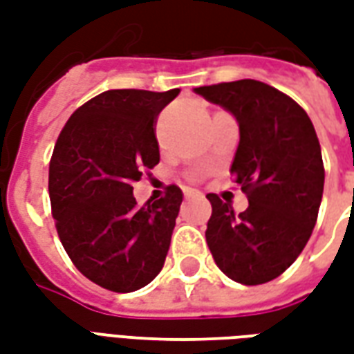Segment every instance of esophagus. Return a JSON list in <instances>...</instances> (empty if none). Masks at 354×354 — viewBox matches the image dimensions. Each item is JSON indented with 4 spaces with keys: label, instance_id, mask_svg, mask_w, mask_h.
I'll use <instances>...</instances> for the list:
<instances>
[{
    "label": "esophagus",
    "instance_id": "34e87169",
    "mask_svg": "<svg viewBox=\"0 0 354 354\" xmlns=\"http://www.w3.org/2000/svg\"><path fill=\"white\" fill-rule=\"evenodd\" d=\"M184 195H185V199H189V197H193V195H195V192H193V189H189V187H185Z\"/></svg>",
    "mask_w": 354,
    "mask_h": 354
}]
</instances>
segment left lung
<instances>
[{
    "label": "left lung",
    "instance_id": "8db88e82",
    "mask_svg": "<svg viewBox=\"0 0 354 354\" xmlns=\"http://www.w3.org/2000/svg\"><path fill=\"white\" fill-rule=\"evenodd\" d=\"M195 93L239 121L231 174L248 197V208L237 214L231 201L208 193V248L235 282L273 281L301 254L319 216L324 165L315 127L296 100L261 81L218 83Z\"/></svg>",
    "mask_w": 354,
    "mask_h": 354
}]
</instances>
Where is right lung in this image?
Listing matches in <instances>:
<instances>
[{
    "label": "right lung",
    "instance_id": "right-lung-1",
    "mask_svg": "<svg viewBox=\"0 0 354 354\" xmlns=\"http://www.w3.org/2000/svg\"><path fill=\"white\" fill-rule=\"evenodd\" d=\"M180 93L115 88L77 108L58 134L49 197L58 237L73 266L111 292H134L162 269L182 189L136 205L132 184L159 162L157 117Z\"/></svg>",
    "mask_w": 354,
    "mask_h": 354
}]
</instances>
